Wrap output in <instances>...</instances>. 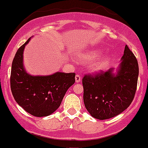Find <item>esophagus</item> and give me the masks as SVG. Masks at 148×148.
<instances>
[{
  "label": "esophagus",
  "mask_w": 148,
  "mask_h": 148,
  "mask_svg": "<svg viewBox=\"0 0 148 148\" xmlns=\"http://www.w3.org/2000/svg\"><path fill=\"white\" fill-rule=\"evenodd\" d=\"M75 81L77 83L81 81V77H80L79 74H77V75L75 76Z\"/></svg>",
  "instance_id": "obj_1"
}]
</instances>
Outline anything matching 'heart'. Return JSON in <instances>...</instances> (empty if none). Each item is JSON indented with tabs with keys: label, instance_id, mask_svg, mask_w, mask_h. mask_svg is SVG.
<instances>
[{
	"label": "heart",
	"instance_id": "obj_1",
	"mask_svg": "<svg viewBox=\"0 0 148 148\" xmlns=\"http://www.w3.org/2000/svg\"><path fill=\"white\" fill-rule=\"evenodd\" d=\"M101 53L102 51L100 49H91L79 55L78 58L80 61H84V62H90V61L96 59L97 57L101 55ZM108 61L109 56H108L97 58L92 63L91 65H90V69L93 71H100L102 69L104 68V66L108 64Z\"/></svg>",
	"mask_w": 148,
	"mask_h": 148
}]
</instances>
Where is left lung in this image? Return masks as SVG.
I'll return each mask as SVG.
<instances>
[{"instance_id":"obj_1","label":"left lung","mask_w":148,"mask_h":148,"mask_svg":"<svg viewBox=\"0 0 148 148\" xmlns=\"http://www.w3.org/2000/svg\"><path fill=\"white\" fill-rule=\"evenodd\" d=\"M121 61L114 68L82 79L84 106L90 115L100 120L113 118L125 110L132 102L139 75L137 60L126 45Z\"/></svg>"}]
</instances>
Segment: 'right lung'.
Listing matches in <instances>:
<instances>
[{
    "label": "right lung",
    "mask_w": 148,
    "mask_h": 148,
    "mask_svg": "<svg viewBox=\"0 0 148 148\" xmlns=\"http://www.w3.org/2000/svg\"><path fill=\"white\" fill-rule=\"evenodd\" d=\"M27 42L17 51L11 66V90L16 103L37 117L51 115L59 108L68 89L75 82L74 73L56 72L48 76H33L26 71L23 53Z\"/></svg>",
    "instance_id": "obj_1"
}]
</instances>
